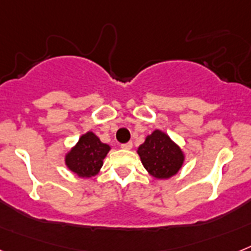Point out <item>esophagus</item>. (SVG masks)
Listing matches in <instances>:
<instances>
[{"label": "esophagus", "instance_id": "esophagus-1", "mask_svg": "<svg viewBox=\"0 0 251 251\" xmlns=\"http://www.w3.org/2000/svg\"><path fill=\"white\" fill-rule=\"evenodd\" d=\"M121 148L126 149V151H129V149L132 148V143L129 142V143H125V144H121Z\"/></svg>", "mask_w": 251, "mask_h": 251}]
</instances>
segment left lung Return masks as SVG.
I'll use <instances>...</instances> for the list:
<instances>
[{"mask_svg":"<svg viewBox=\"0 0 251 251\" xmlns=\"http://www.w3.org/2000/svg\"><path fill=\"white\" fill-rule=\"evenodd\" d=\"M144 168L155 178H170L180 171L185 161L184 151L166 132L154 130L138 148Z\"/></svg>","mask_w":251,"mask_h":251,"instance_id":"obj_1","label":"left lung"}]
</instances>
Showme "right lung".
I'll return each instance as SVG.
<instances>
[{"label": "right lung", "instance_id": "1", "mask_svg": "<svg viewBox=\"0 0 251 251\" xmlns=\"http://www.w3.org/2000/svg\"><path fill=\"white\" fill-rule=\"evenodd\" d=\"M109 149L111 147L100 142L94 132L88 131L80 136L79 142L70 151H67L65 163L79 177H93L100 172Z\"/></svg>", "mask_w": 251, "mask_h": 251}]
</instances>
